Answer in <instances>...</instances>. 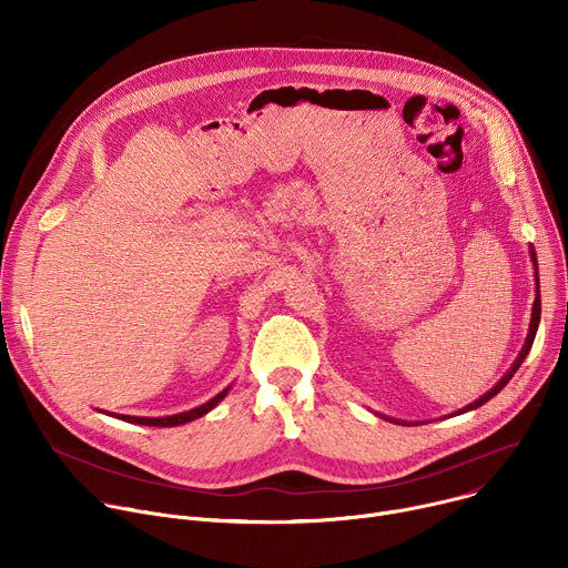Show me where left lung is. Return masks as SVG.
I'll return each mask as SVG.
<instances>
[{"label": "left lung", "mask_w": 568, "mask_h": 568, "mask_svg": "<svg viewBox=\"0 0 568 568\" xmlns=\"http://www.w3.org/2000/svg\"><path fill=\"white\" fill-rule=\"evenodd\" d=\"M530 258H532V265H535V281H537V296H535V303H532V314H530V328H528V337H526V344H524V348H521V353H519V357L515 359V364L510 366V371L488 390L485 395H480L476 402H471V404H467L465 409H460V412H456V416L458 414H465V412H471V409H478L480 404H485L488 399H493L510 379H513V375L517 373V368L521 366V362L526 359V355L530 353V348H532V342H535V335H537V326H539V316H541V298H539V272H537V256H535V252L530 250ZM390 423H399V420H393V418H388ZM399 425H409V423H399Z\"/></svg>", "instance_id": "1"}]
</instances>
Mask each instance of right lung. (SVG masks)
I'll return each instance as SVG.
<instances>
[{
  "label": "right lung",
  "instance_id": "add662e5",
  "mask_svg": "<svg viewBox=\"0 0 568 568\" xmlns=\"http://www.w3.org/2000/svg\"><path fill=\"white\" fill-rule=\"evenodd\" d=\"M231 390V386H226L224 390H220L215 397H211L209 402H204L202 407H195L191 412H184V414H175V416H164V418H136V416H121V414H108V416H114L119 420H125V423H134V425H145V427H178V425H186L195 418H202L204 414H209L217 402L224 399V395Z\"/></svg>",
  "mask_w": 568,
  "mask_h": 568
}]
</instances>
